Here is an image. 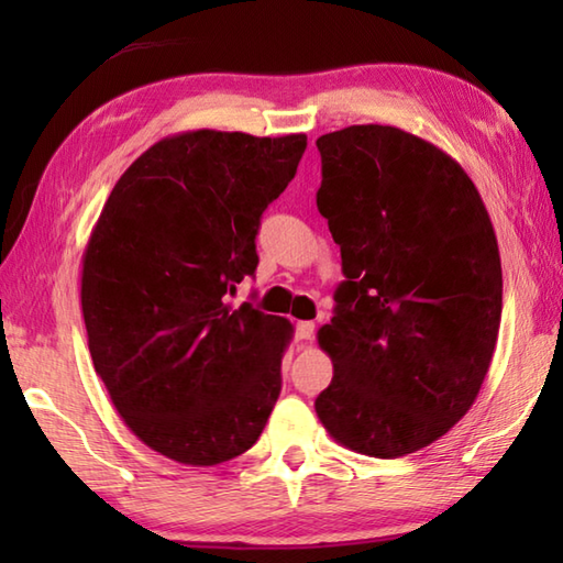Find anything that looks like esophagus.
<instances>
[{
    "instance_id": "esophagus-1",
    "label": "esophagus",
    "mask_w": 563,
    "mask_h": 563,
    "mask_svg": "<svg viewBox=\"0 0 563 563\" xmlns=\"http://www.w3.org/2000/svg\"><path fill=\"white\" fill-rule=\"evenodd\" d=\"M295 338L310 342L312 338H316V322H310V320L298 322V325H295Z\"/></svg>"
}]
</instances>
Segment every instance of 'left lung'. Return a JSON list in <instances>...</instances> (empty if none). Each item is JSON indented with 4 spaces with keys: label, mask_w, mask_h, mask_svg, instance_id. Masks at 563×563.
<instances>
[{
    "label": "left lung",
    "mask_w": 563,
    "mask_h": 563,
    "mask_svg": "<svg viewBox=\"0 0 563 563\" xmlns=\"http://www.w3.org/2000/svg\"><path fill=\"white\" fill-rule=\"evenodd\" d=\"M318 151V211L345 280L318 332L335 375L316 412L347 450L397 460L450 432L489 373L497 235L464 168L415 133L362 123Z\"/></svg>",
    "instance_id": "1"
}]
</instances>
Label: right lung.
Masks as SVG:
<instances>
[{
  "label": "right lung",
  "mask_w": 563,
  "mask_h": 563,
  "mask_svg": "<svg viewBox=\"0 0 563 563\" xmlns=\"http://www.w3.org/2000/svg\"><path fill=\"white\" fill-rule=\"evenodd\" d=\"M305 133L186 131L113 186L84 251L93 369L141 442L213 466L258 442L280 395L285 318L225 300L258 268L255 235L290 184Z\"/></svg>",
  "instance_id": "right-lung-1"
}]
</instances>
